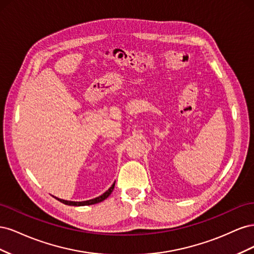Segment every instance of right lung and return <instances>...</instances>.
I'll list each match as a JSON object with an SVG mask.
<instances>
[{
	"mask_svg": "<svg viewBox=\"0 0 254 254\" xmlns=\"http://www.w3.org/2000/svg\"><path fill=\"white\" fill-rule=\"evenodd\" d=\"M114 186H115V183H113V184H112V187H111L108 190L105 191V193H104L102 196L96 197V198H94V199H91V200H87V201L76 202V201H67V200H64V199H59V198H57V197H55V198L57 199V200H59L60 202H63V203L67 204V205L80 206V205H90V204H95V203H98V202H102L103 200H105L106 198H108V196L112 193V190H113V189H114Z\"/></svg>",
	"mask_w": 254,
	"mask_h": 254,
	"instance_id": "1",
	"label": "right lung"
}]
</instances>
